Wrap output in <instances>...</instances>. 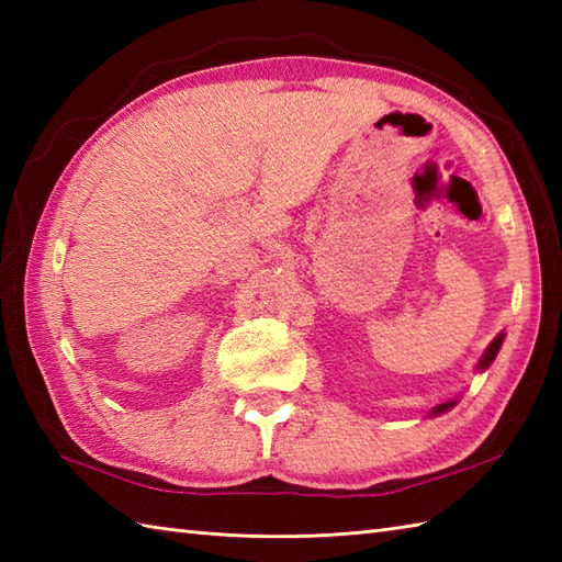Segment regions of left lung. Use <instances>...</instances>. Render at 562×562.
<instances>
[{"label":"left lung","instance_id":"8db88e82","mask_svg":"<svg viewBox=\"0 0 562 562\" xmlns=\"http://www.w3.org/2000/svg\"><path fill=\"white\" fill-rule=\"evenodd\" d=\"M499 345H503V336H497V338L491 342V348L485 350L483 360L479 362V369H485L487 364H491V362L495 360V355H497V350H499ZM451 405H453V401H449V403H441V405H437V408H435L432 413H435V415H437V413H445V411H449V408H451Z\"/></svg>","mask_w":562,"mask_h":562}]
</instances>
